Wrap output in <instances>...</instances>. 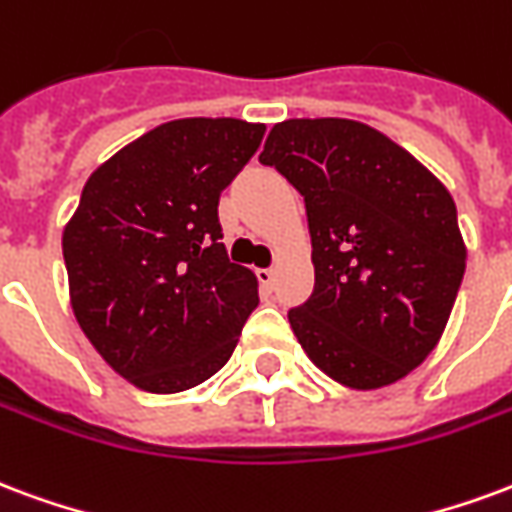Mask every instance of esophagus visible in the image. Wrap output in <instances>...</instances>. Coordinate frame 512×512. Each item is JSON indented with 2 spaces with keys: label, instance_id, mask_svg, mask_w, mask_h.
Listing matches in <instances>:
<instances>
[{
  "label": "esophagus",
  "instance_id": "1",
  "mask_svg": "<svg viewBox=\"0 0 512 512\" xmlns=\"http://www.w3.org/2000/svg\"><path fill=\"white\" fill-rule=\"evenodd\" d=\"M274 279H276V271L274 268H257V282H260V287L263 290H274Z\"/></svg>",
  "mask_w": 512,
  "mask_h": 512
}]
</instances>
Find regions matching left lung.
<instances>
[{
  "mask_svg": "<svg viewBox=\"0 0 512 512\" xmlns=\"http://www.w3.org/2000/svg\"><path fill=\"white\" fill-rule=\"evenodd\" d=\"M260 162L306 203L314 290L287 312L306 355L358 391L407 377L437 347L467 266L448 189L350 119L274 124Z\"/></svg>",
  "mask_w": 512,
  "mask_h": 512,
  "instance_id": "left-lung-1",
  "label": "left lung"
}]
</instances>
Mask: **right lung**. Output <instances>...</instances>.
Returning a JSON list of instances; mask_svg holds the SVG:
<instances>
[{
  "label": "right lung",
  "instance_id": "obj_1",
  "mask_svg": "<svg viewBox=\"0 0 512 512\" xmlns=\"http://www.w3.org/2000/svg\"><path fill=\"white\" fill-rule=\"evenodd\" d=\"M266 124L179 119L94 170L62 236L75 320L105 363L149 393L217 374L257 306L230 263L219 195L260 149Z\"/></svg>",
  "mask_w": 512,
  "mask_h": 512
}]
</instances>
